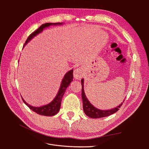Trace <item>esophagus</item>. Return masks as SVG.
<instances>
[{
  "label": "esophagus",
  "instance_id": "1",
  "mask_svg": "<svg viewBox=\"0 0 149 149\" xmlns=\"http://www.w3.org/2000/svg\"><path fill=\"white\" fill-rule=\"evenodd\" d=\"M84 74V72L82 68H77L74 70V73H73V76L76 79H80L83 77Z\"/></svg>",
  "mask_w": 149,
  "mask_h": 149
}]
</instances>
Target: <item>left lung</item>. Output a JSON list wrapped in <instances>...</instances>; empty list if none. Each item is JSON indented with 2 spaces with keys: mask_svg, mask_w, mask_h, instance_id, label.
<instances>
[{
  "mask_svg": "<svg viewBox=\"0 0 149 149\" xmlns=\"http://www.w3.org/2000/svg\"><path fill=\"white\" fill-rule=\"evenodd\" d=\"M81 81V84H82L81 96H82V101H83V110L85 114L88 116L89 118H93V119H97V118H104V117L109 116L118 111L119 109L120 106H122V104H123V102H122L118 106L113 108V109H108V110H101V109H97V108L94 107L92 104H91V102L89 101L88 98L85 95V93L84 91V79H82Z\"/></svg>",
  "mask_w": 149,
  "mask_h": 149,
  "instance_id": "left-lung-1",
  "label": "left lung"
}]
</instances>
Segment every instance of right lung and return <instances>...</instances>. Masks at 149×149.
<instances>
[{"label":"right lung","instance_id":"obj_1","mask_svg":"<svg viewBox=\"0 0 149 149\" xmlns=\"http://www.w3.org/2000/svg\"><path fill=\"white\" fill-rule=\"evenodd\" d=\"M63 23H46L42 25L37 30H35L32 33L29 35V37L26 40L24 47H25L31 39L35 37L36 35H37L39 33H41L45 29L49 27V26L51 25H61ZM73 70L72 69L69 71H68L65 74L63 78L62 79V81L60 85V88L59 90H58L56 96H55V98H54V100L52 102L48 104L44 105L40 107H34L32 106H30L28 103H26L23 99V97L21 96L22 100H23L24 102L30 108L31 110H32L33 111L36 112V113H37L40 115L45 116H53L56 115L60 111V106H61V101L62 100V97L63 96L64 94L66 91V89L68 87L70 83L73 81Z\"/></svg>","mask_w":149,"mask_h":149}]
</instances>
